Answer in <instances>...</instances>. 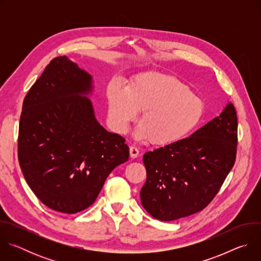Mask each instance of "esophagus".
<instances>
[{"mask_svg":"<svg viewBox=\"0 0 261 261\" xmlns=\"http://www.w3.org/2000/svg\"><path fill=\"white\" fill-rule=\"evenodd\" d=\"M138 155H139V150H138V148L135 147V146H131L130 147V157L134 159V158H137Z\"/></svg>","mask_w":261,"mask_h":261,"instance_id":"34e87169","label":"esophagus"}]
</instances>
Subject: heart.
<instances>
[{"label": "heart", "mask_w": 261, "mask_h": 261, "mask_svg": "<svg viewBox=\"0 0 261 261\" xmlns=\"http://www.w3.org/2000/svg\"><path fill=\"white\" fill-rule=\"evenodd\" d=\"M108 119L120 134L129 131L141 111L134 136L157 145H171L192 134L200 125L204 104L190 88L173 75L143 72L133 76L128 86L111 82L106 89Z\"/></svg>", "instance_id": "heart-1"}]
</instances>
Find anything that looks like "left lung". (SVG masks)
Wrapping results in <instances>:
<instances>
[{
	"instance_id": "obj_1",
	"label": "left lung",
	"mask_w": 261,
	"mask_h": 261,
	"mask_svg": "<svg viewBox=\"0 0 261 261\" xmlns=\"http://www.w3.org/2000/svg\"><path fill=\"white\" fill-rule=\"evenodd\" d=\"M238 117L228 102L188 138L143 155L146 180L140 190L143 208L160 221H173L204 208L233 167Z\"/></svg>"
}]
</instances>
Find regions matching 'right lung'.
<instances>
[{
    "instance_id": "1",
    "label": "right lung",
    "mask_w": 261,
    "mask_h": 261,
    "mask_svg": "<svg viewBox=\"0 0 261 261\" xmlns=\"http://www.w3.org/2000/svg\"><path fill=\"white\" fill-rule=\"evenodd\" d=\"M91 74L66 56L54 59L27 94L18 160L32 191L49 208L75 214L94 203L129 147L95 117Z\"/></svg>"
}]
</instances>
